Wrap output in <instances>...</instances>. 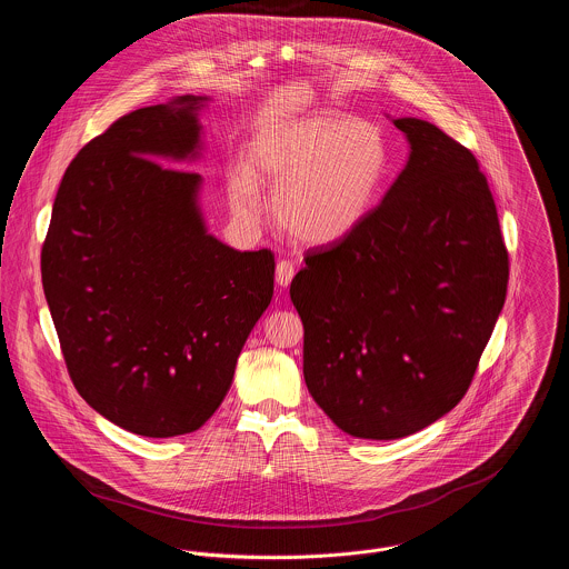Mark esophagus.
Masks as SVG:
<instances>
[{
    "mask_svg": "<svg viewBox=\"0 0 569 569\" xmlns=\"http://www.w3.org/2000/svg\"><path fill=\"white\" fill-rule=\"evenodd\" d=\"M293 276H296V264H293L291 260H280V262L276 264V282H278L280 287L291 284Z\"/></svg>",
    "mask_w": 569,
    "mask_h": 569,
    "instance_id": "34e87169",
    "label": "esophagus"
}]
</instances>
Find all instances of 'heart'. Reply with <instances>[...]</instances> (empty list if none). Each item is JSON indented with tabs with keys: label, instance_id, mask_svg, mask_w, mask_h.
Segmentation results:
<instances>
[{
	"label": "heart",
	"instance_id": "obj_1",
	"mask_svg": "<svg viewBox=\"0 0 569 569\" xmlns=\"http://www.w3.org/2000/svg\"><path fill=\"white\" fill-rule=\"evenodd\" d=\"M251 170L230 179L232 210L260 221L264 201L256 176L276 192L280 228L298 243H337L372 212L388 174V144L379 127L316 113L262 131L251 147Z\"/></svg>",
	"mask_w": 569,
	"mask_h": 569
}]
</instances>
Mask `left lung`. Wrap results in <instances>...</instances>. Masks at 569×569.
I'll use <instances>...</instances> for the list:
<instances>
[{"instance_id": "1", "label": "left lung", "mask_w": 569, "mask_h": 569, "mask_svg": "<svg viewBox=\"0 0 569 569\" xmlns=\"http://www.w3.org/2000/svg\"><path fill=\"white\" fill-rule=\"evenodd\" d=\"M409 160L350 237L309 249L291 282L305 381L346 433L395 440L467 395L508 289V249L476 156L399 118Z\"/></svg>"}]
</instances>
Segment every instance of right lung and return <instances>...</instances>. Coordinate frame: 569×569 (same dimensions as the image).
I'll list each match as a JSON object with an SVG mask.
<instances>
[{"label":"right lung","mask_w":569,"mask_h":569,"mask_svg":"<svg viewBox=\"0 0 569 569\" xmlns=\"http://www.w3.org/2000/svg\"><path fill=\"white\" fill-rule=\"evenodd\" d=\"M194 96L136 109L68 166L41 247L61 352L82 399L118 427L170 438L226 399L244 339L273 296L271 249L206 234L181 160Z\"/></svg>","instance_id":"obj_1"}]
</instances>
